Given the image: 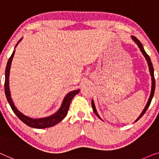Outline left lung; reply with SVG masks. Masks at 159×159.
Instances as JSON below:
<instances>
[{"label": "left lung", "mask_w": 159, "mask_h": 159, "mask_svg": "<svg viewBox=\"0 0 159 159\" xmlns=\"http://www.w3.org/2000/svg\"><path fill=\"white\" fill-rule=\"evenodd\" d=\"M131 38L133 40L134 42H135V44H137L138 48H140V50L141 51L142 54L143 55V56L146 58V61L148 62V68H149V71H150V74H151V80H152V83H151V94H150V97H149V99L148 100V102L146 105V107H145V108L143 111L140 114L139 117H138V119L135 120V122H137L138 120L140 119L145 113H146V110L148 108V107L150 106V104H151V100L153 99V95H154V91H155V86H156V82H155V78H154V70H153V65H152V62H151V58L148 55L147 53L146 52V51H145L143 47V44H141V42H140L139 40H138L137 38L135 37H134V36H131ZM91 105H92V108H93V110L94 111V113L97 115V116L99 118L100 120H103L101 117H100V116L99 115V114H98L97 111V109H96V107H95V104H94V102H93V100L92 99V101H91Z\"/></svg>", "instance_id": "left-lung-1"}]
</instances>
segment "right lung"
Returning <instances> with one entry per match:
<instances>
[{"label": "right lung", "instance_id": "add662e5", "mask_svg": "<svg viewBox=\"0 0 159 159\" xmlns=\"http://www.w3.org/2000/svg\"><path fill=\"white\" fill-rule=\"evenodd\" d=\"M22 38L18 42V43L16 45L15 48H16L18 44L21 41ZM15 48L14 50L12 53L11 56L9 57V59L8 60L7 65H6V72H5V84H4V88H5V93L6 99H7L8 104H10L12 110L13 112L16 114V115L24 123H25L26 125L30 126L33 128H37V129H43L47 128V127H52L54 125L59 123L60 122H61L62 120L66 117L68 113V111L69 109V107H70V104L71 100L73 99V98L75 97L77 93H79L80 91V89H76V90L71 91L70 92L67 93L66 97H64L63 101L62 102V104L59 109L56 111V112L53 114L52 115L48 116L46 117H42V118H32L28 117L25 115H24L23 113L21 112L19 109L16 108V107L15 106L14 103H13V100L11 99V91L9 88V75H10V69L11 66V62L13 57L14 56L15 53Z\"/></svg>", "mask_w": 159, "mask_h": 159}]
</instances>
